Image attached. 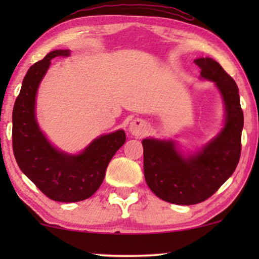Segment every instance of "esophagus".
I'll return each mask as SVG.
<instances>
[{
  "instance_id": "esophagus-1",
  "label": "esophagus",
  "mask_w": 259,
  "mask_h": 259,
  "mask_svg": "<svg viewBox=\"0 0 259 259\" xmlns=\"http://www.w3.org/2000/svg\"><path fill=\"white\" fill-rule=\"evenodd\" d=\"M147 131V122L143 119H136L130 123V132L133 136L140 137L144 136Z\"/></svg>"
}]
</instances>
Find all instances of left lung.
Here are the masks:
<instances>
[{"label": "left lung", "mask_w": 259, "mask_h": 259, "mask_svg": "<svg viewBox=\"0 0 259 259\" xmlns=\"http://www.w3.org/2000/svg\"><path fill=\"white\" fill-rule=\"evenodd\" d=\"M204 79L214 81L225 102V127L221 134L189 159L172 141L144 139V175L148 187L160 199L193 205L217 192L238 165L242 151L243 109L235 80L210 58L194 60Z\"/></svg>", "instance_id": "obj_1"}]
</instances>
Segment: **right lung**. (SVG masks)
Here are the masks:
<instances>
[{"instance_id": "obj_1", "label": "right lung", "mask_w": 259, "mask_h": 259, "mask_svg": "<svg viewBox=\"0 0 259 259\" xmlns=\"http://www.w3.org/2000/svg\"><path fill=\"white\" fill-rule=\"evenodd\" d=\"M68 51H53L28 69L13 109V151L24 175L49 199L62 203L84 200L104 182L106 168L126 141L122 130L95 139L82 153L68 155L55 150L38 130L35 97L51 60Z\"/></svg>"}]
</instances>
